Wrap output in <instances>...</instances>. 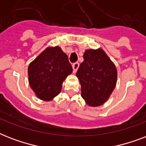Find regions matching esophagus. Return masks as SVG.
<instances>
[{"label":"esophagus","mask_w":146,"mask_h":146,"mask_svg":"<svg viewBox=\"0 0 146 146\" xmlns=\"http://www.w3.org/2000/svg\"><path fill=\"white\" fill-rule=\"evenodd\" d=\"M80 66V64L79 63H75V64H73V73H75L76 71H77L78 68Z\"/></svg>","instance_id":"34e87169"}]
</instances>
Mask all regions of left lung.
I'll list each match as a JSON object with an SVG mask.
<instances>
[{
	"label": "left lung",
	"mask_w": 146,
	"mask_h": 146,
	"mask_svg": "<svg viewBox=\"0 0 146 146\" xmlns=\"http://www.w3.org/2000/svg\"><path fill=\"white\" fill-rule=\"evenodd\" d=\"M83 58L76 74L81 86V96L89 106H101L115 88L117 70L101 48L86 50Z\"/></svg>",
	"instance_id": "obj_1"
}]
</instances>
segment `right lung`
<instances>
[{
    "instance_id": "right-lung-1",
    "label": "right lung",
    "mask_w": 146,
    "mask_h": 146,
    "mask_svg": "<svg viewBox=\"0 0 146 146\" xmlns=\"http://www.w3.org/2000/svg\"><path fill=\"white\" fill-rule=\"evenodd\" d=\"M72 72L68 56L61 48L48 46L29 65V83L36 97L50 102L61 92L63 82Z\"/></svg>"
}]
</instances>
